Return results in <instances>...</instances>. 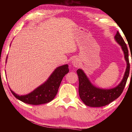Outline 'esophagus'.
<instances>
[{
	"instance_id": "1",
	"label": "esophagus",
	"mask_w": 132,
	"mask_h": 132,
	"mask_svg": "<svg viewBox=\"0 0 132 132\" xmlns=\"http://www.w3.org/2000/svg\"><path fill=\"white\" fill-rule=\"evenodd\" d=\"M71 64H72L73 66H74L75 68H77L78 66H79L80 65V62L79 60L77 59V58H75L71 62Z\"/></svg>"
}]
</instances>
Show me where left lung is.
<instances>
[{
    "instance_id": "obj_1",
    "label": "left lung",
    "mask_w": 132,
    "mask_h": 132,
    "mask_svg": "<svg viewBox=\"0 0 132 132\" xmlns=\"http://www.w3.org/2000/svg\"><path fill=\"white\" fill-rule=\"evenodd\" d=\"M114 38L116 42L121 46L124 53L125 61L126 62V68L123 77L120 83L115 87L109 89L101 88L91 83L82 69H78L77 73L79 81V93L81 101L86 105L91 107L105 106L119 97L123 91L130 71L128 49L118 31H117Z\"/></svg>"
}]
</instances>
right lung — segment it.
Instances as JSON below:
<instances>
[{
  "label": "right lung",
  "mask_w": 132,
  "mask_h": 132,
  "mask_svg": "<svg viewBox=\"0 0 132 132\" xmlns=\"http://www.w3.org/2000/svg\"><path fill=\"white\" fill-rule=\"evenodd\" d=\"M7 59V57L6 61ZM68 67V64L57 67L46 81L27 94L20 95L10 89L11 92L15 98L26 104L41 105L50 102L57 93L63 77L69 71Z\"/></svg>",
  "instance_id": "obj_1"
}]
</instances>
